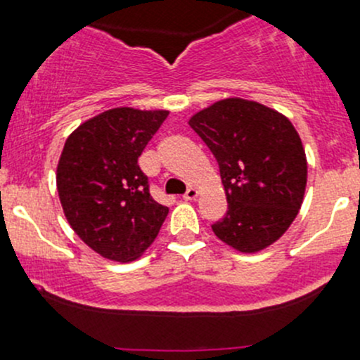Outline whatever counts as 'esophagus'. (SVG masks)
I'll return each mask as SVG.
<instances>
[{
    "instance_id": "1",
    "label": "esophagus",
    "mask_w": 360,
    "mask_h": 360,
    "mask_svg": "<svg viewBox=\"0 0 360 360\" xmlns=\"http://www.w3.org/2000/svg\"><path fill=\"white\" fill-rule=\"evenodd\" d=\"M198 195H200V191H198L197 188L191 186V188H188V191H186V193H184L183 198H184V200H197Z\"/></svg>"
}]
</instances>
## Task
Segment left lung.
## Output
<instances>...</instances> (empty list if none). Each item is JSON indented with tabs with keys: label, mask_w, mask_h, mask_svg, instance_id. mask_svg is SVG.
I'll return each instance as SVG.
<instances>
[{
	"label": "left lung",
	"mask_w": 360,
	"mask_h": 360,
	"mask_svg": "<svg viewBox=\"0 0 360 360\" xmlns=\"http://www.w3.org/2000/svg\"><path fill=\"white\" fill-rule=\"evenodd\" d=\"M188 123L216 157L226 195V216L212 224L214 235L244 254L277 242L307 190V155L291 120L256 101L228 97Z\"/></svg>",
	"instance_id": "obj_1"
}]
</instances>
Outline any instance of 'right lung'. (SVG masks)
Returning <instances> with one entry per match:
<instances>
[{
    "label": "right lung",
    "mask_w": 360,
    "mask_h": 360,
    "mask_svg": "<svg viewBox=\"0 0 360 360\" xmlns=\"http://www.w3.org/2000/svg\"><path fill=\"white\" fill-rule=\"evenodd\" d=\"M169 111L112 108L69 134L57 191L75 233L103 257L129 263L153 244L169 214L155 202L137 158Z\"/></svg>",
    "instance_id": "obj_1"
}]
</instances>
